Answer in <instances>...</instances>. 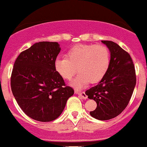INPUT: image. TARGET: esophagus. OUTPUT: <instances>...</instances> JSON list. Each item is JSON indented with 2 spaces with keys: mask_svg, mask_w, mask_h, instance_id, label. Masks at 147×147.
Here are the masks:
<instances>
[{
  "mask_svg": "<svg viewBox=\"0 0 147 147\" xmlns=\"http://www.w3.org/2000/svg\"><path fill=\"white\" fill-rule=\"evenodd\" d=\"M75 92H76V94L79 95L80 96H81L83 98H87V96L86 94H85L84 92H80V91L77 90H75Z\"/></svg>",
  "mask_w": 147,
  "mask_h": 147,
  "instance_id": "esophagus-1",
  "label": "esophagus"
}]
</instances>
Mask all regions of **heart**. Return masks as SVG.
I'll return each mask as SVG.
<instances>
[{"mask_svg": "<svg viewBox=\"0 0 147 147\" xmlns=\"http://www.w3.org/2000/svg\"><path fill=\"white\" fill-rule=\"evenodd\" d=\"M111 57L107 46L94 44H78L67 51L66 57H58L55 62L57 72L70 81L79 71L72 85L81 87L90 82L98 83L108 73Z\"/></svg>", "mask_w": 147, "mask_h": 147, "instance_id": "1", "label": "heart"}]
</instances>
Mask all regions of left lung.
<instances>
[{
    "instance_id": "8db88e82",
    "label": "left lung",
    "mask_w": 147,
    "mask_h": 147,
    "mask_svg": "<svg viewBox=\"0 0 147 147\" xmlns=\"http://www.w3.org/2000/svg\"><path fill=\"white\" fill-rule=\"evenodd\" d=\"M102 42L111 52V66L104 78L85 93L97 104L90 115L99 120H108L117 117L127 107L136 84V74L129 53L113 42Z\"/></svg>"
}]
</instances>
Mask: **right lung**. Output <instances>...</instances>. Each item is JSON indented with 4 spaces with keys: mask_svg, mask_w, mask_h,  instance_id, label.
<instances>
[{
    "mask_svg": "<svg viewBox=\"0 0 147 147\" xmlns=\"http://www.w3.org/2000/svg\"><path fill=\"white\" fill-rule=\"evenodd\" d=\"M60 51L56 42H39L21 52L15 61L10 79L13 94L26 115L37 121L56 119L74 94L55 70Z\"/></svg>",
    "mask_w": 147,
    "mask_h": 147,
    "instance_id": "right-lung-1",
    "label": "right lung"
}]
</instances>
